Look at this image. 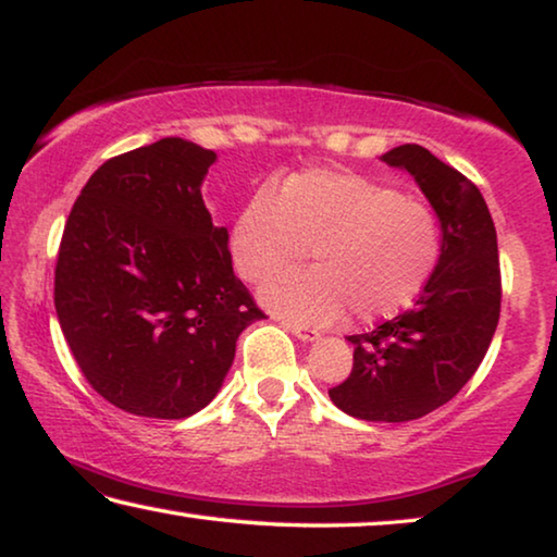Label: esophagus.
Wrapping results in <instances>:
<instances>
[{
    "instance_id": "obj_1",
    "label": "esophagus",
    "mask_w": 557,
    "mask_h": 557,
    "mask_svg": "<svg viewBox=\"0 0 557 557\" xmlns=\"http://www.w3.org/2000/svg\"><path fill=\"white\" fill-rule=\"evenodd\" d=\"M284 326H286V331H290L294 333L296 338H301V341H315L321 336L319 331H313V329H306V326H301V323H290V321H284Z\"/></svg>"
}]
</instances>
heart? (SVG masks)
Returning a JSON list of instances; mask_svg holds the SVG:
<instances>
[{
	"mask_svg": "<svg viewBox=\"0 0 557 557\" xmlns=\"http://www.w3.org/2000/svg\"><path fill=\"white\" fill-rule=\"evenodd\" d=\"M238 276L261 284L311 249L313 267L261 288L286 319H391L416 301L438 267L443 234L428 203L344 169H306L253 191L231 224Z\"/></svg>",
	"mask_w": 557,
	"mask_h": 557,
	"instance_id": "b5f03b06",
	"label": "heart"
}]
</instances>
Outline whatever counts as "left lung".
Segmentation results:
<instances>
[{
  "label": "left lung",
  "mask_w": 557,
  "mask_h": 557,
  "mask_svg": "<svg viewBox=\"0 0 557 557\" xmlns=\"http://www.w3.org/2000/svg\"><path fill=\"white\" fill-rule=\"evenodd\" d=\"M406 169L438 213L443 249L416 306L354 344L350 375L329 396L344 413L375 423L423 418L478 371L500 319L498 236L478 186L418 144L383 153Z\"/></svg>",
  "instance_id": "1"
}]
</instances>
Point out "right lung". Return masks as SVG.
<instances>
[{
    "label": "right lung",
    "instance_id": "obj_1",
    "mask_svg": "<svg viewBox=\"0 0 557 557\" xmlns=\"http://www.w3.org/2000/svg\"><path fill=\"white\" fill-rule=\"evenodd\" d=\"M213 161L178 136L119 153L66 219L59 326L89 386L126 413L171 421L209 406L238 333L263 319L201 199Z\"/></svg>",
    "mask_w": 557,
    "mask_h": 557
}]
</instances>
